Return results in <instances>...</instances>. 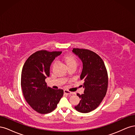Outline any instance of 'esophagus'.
Returning <instances> with one entry per match:
<instances>
[{"label": "esophagus", "instance_id": "34e87169", "mask_svg": "<svg viewBox=\"0 0 135 135\" xmlns=\"http://www.w3.org/2000/svg\"><path fill=\"white\" fill-rule=\"evenodd\" d=\"M64 93L66 94V95H71V93H72L71 92L69 91L68 90H66V89H65V90L64 91Z\"/></svg>", "mask_w": 135, "mask_h": 135}]
</instances>
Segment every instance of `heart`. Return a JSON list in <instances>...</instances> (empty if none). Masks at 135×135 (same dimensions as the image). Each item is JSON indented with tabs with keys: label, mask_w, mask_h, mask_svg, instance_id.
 <instances>
[{
	"label": "heart",
	"mask_w": 135,
	"mask_h": 135,
	"mask_svg": "<svg viewBox=\"0 0 135 135\" xmlns=\"http://www.w3.org/2000/svg\"><path fill=\"white\" fill-rule=\"evenodd\" d=\"M64 60L65 61V64H66V66H68V68L72 66H76L78 62H77V60L74 56H73L72 55H68L65 56L64 57ZM55 64H56V62H54L52 64V66H55Z\"/></svg>",
	"instance_id": "1"
}]
</instances>
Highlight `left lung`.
<instances>
[{"instance_id": "1", "label": "left lung", "mask_w": 135, "mask_h": 135, "mask_svg": "<svg viewBox=\"0 0 135 135\" xmlns=\"http://www.w3.org/2000/svg\"><path fill=\"white\" fill-rule=\"evenodd\" d=\"M72 52L78 56L83 64L80 80H84V93L80 95L79 103L75 107L79 112L89 113L96 109L107 92L108 77L103 60L96 53L88 50L73 48Z\"/></svg>"}]
</instances>
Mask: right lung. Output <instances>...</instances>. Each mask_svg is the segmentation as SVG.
I'll use <instances>...</instances> for the list:
<instances>
[{
  "instance_id": "add662e5",
  "label": "right lung",
  "mask_w": 135,
  "mask_h": 135,
  "mask_svg": "<svg viewBox=\"0 0 135 135\" xmlns=\"http://www.w3.org/2000/svg\"><path fill=\"white\" fill-rule=\"evenodd\" d=\"M61 52L39 51L26 61L22 70L21 85L24 97L35 111L41 114L54 110L62 97V89L48 87L45 79L50 76L52 62Z\"/></svg>"
}]
</instances>
